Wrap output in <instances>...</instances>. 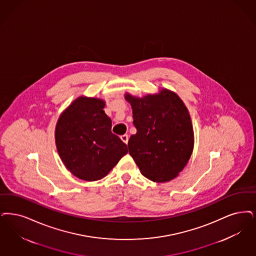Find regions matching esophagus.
Instances as JSON below:
<instances>
[{
	"label": "esophagus",
	"mask_w": 256,
	"mask_h": 256,
	"mask_svg": "<svg viewBox=\"0 0 256 256\" xmlns=\"http://www.w3.org/2000/svg\"><path fill=\"white\" fill-rule=\"evenodd\" d=\"M121 140L123 141L124 143L128 144V134H124L121 136Z\"/></svg>",
	"instance_id": "obj_1"
}]
</instances>
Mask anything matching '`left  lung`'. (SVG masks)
I'll list each match as a JSON object with an SVG mask.
<instances>
[{
  "label": "left lung",
  "mask_w": 256,
  "mask_h": 256,
  "mask_svg": "<svg viewBox=\"0 0 256 256\" xmlns=\"http://www.w3.org/2000/svg\"><path fill=\"white\" fill-rule=\"evenodd\" d=\"M124 99L132 108L137 132L128 140V152L141 174L157 182H168L188 164L194 146L190 116L175 92L162 88L159 93Z\"/></svg>",
  "instance_id": "left-lung-1"
}]
</instances>
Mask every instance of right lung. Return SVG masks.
<instances>
[{"label": "right lung", "instance_id": "add662e5", "mask_svg": "<svg viewBox=\"0 0 256 256\" xmlns=\"http://www.w3.org/2000/svg\"><path fill=\"white\" fill-rule=\"evenodd\" d=\"M104 106L102 99L79 96L56 124L59 156L74 176L84 181L104 177L128 154L126 144L112 132V120L102 110Z\"/></svg>", "mask_w": 256, "mask_h": 256}]
</instances>
